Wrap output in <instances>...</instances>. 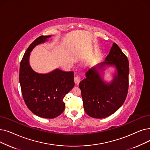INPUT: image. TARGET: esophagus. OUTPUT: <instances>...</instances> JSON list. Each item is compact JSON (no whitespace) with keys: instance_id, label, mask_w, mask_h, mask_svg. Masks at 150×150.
I'll return each mask as SVG.
<instances>
[{"instance_id":"esophagus-1","label":"esophagus","mask_w":150,"mask_h":150,"mask_svg":"<svg viewBox=\"0 0 150 150\" xmlns=\"http://www.w3.org/2000/svg\"><path fill=\"white\" fill-rule=\"evenodd\" d=\"M80 81H81L80 76H75V78H74V81H75V83L76 84V85H79Z\"/></svg>"}]
</instances>
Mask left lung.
<instances>
[{"mask_svg": "<svg viewBox=\"0 0 150 150\" xmlns=\"http://www.w3.org/2000/svg\"><path fill=\"white\" fill-rule=\"evenodd\" d=\"M115 69L113 79L106 82L104 71L107 67ZM129 61L118 45L113 43L105 61L90 69L86 79L80 81L84 111L94 118L109 116L118 110L125 102L129 87Z\"/></svg>", "mask_w": 150, "mask_h": 150, "instance_id": "1", "label": "left lung"}]
</instances>
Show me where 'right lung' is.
<instances>
[{"instance_id": "1", "label": "right lung", "mask_w": 150, "mask_h": 150, "mask_svg": "<svg viewBox=\"0 0 150 150\" xmlns=\"http://www.w3.org/2000/svg\"><path fill=\"white\" fill-rule=\"evenodd\" d=\"M50 37L40 36L30 44L19 69V83L24 100L32 113L44 118H54L64 112V97L75 86L74 71L56 69L47 74H38L30 67V52Z\"/></svg>"}]
</instances>
